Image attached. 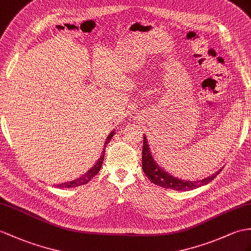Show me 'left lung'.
Returning <instances> with one entry per match:
<instances>
[{
	"instance_id": "left-lung-1",
	"label": "left lung",
	"mask_w": 251,
	"mask_h": 251,
	"mask_svg": "<svg viewBox=\"0 0 251 251\" xmlns=\"http://www.w3.org/2000/svg\"><path fill=\"white\" fill-rule=\"evenodd\" d=\"M143 170L145 175L148 176V179L155 185L162 186L164 188L175 189V191H188V189H194L199 186H202L210 183L212 180L215 179V176L222 172L218 170L214 175L207 176V178L200 181H186L176 178V176L169 175L165 172L160 166L154 162L152 158L149 146L147 144V139L144 136V145H143Z\"/></svg>"
}]
</instances>
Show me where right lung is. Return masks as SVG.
Masks as SVG:
<instances>
[{
  "instance_id": "right-lung-1",
  "label": "right lung",
  "mask_w": 251,
  "mask_h": 251,
  "mask_svg": "<svg viewBox=\"0 0 251 251\" xmlns=\"http://www.w3.org/2000/svg\"><path fill=\"white\" fill-rule=\"evenodd\" d=\"M114 136V133H111L109 134V135L107 136V138H106V142H105V144H104V146H106L108 143H109V140L112 139V137ZM104 149H105V147H104ZM104 149H103V152H102V155L100 156V158L99 160H98V162L96 163V165L95 166L91 168L88 173H86L85 174L82 178H78V179H76V180H75V181H71V182H68V183H62V184H57L56 186L57 187H60V188H63V187H76V186H79V185H84V184H86V183H88L91 179L94 178V176L99 173V170L101 169V166H102V163H103V160H104Z\"/></svg>"
}]
</instances>
